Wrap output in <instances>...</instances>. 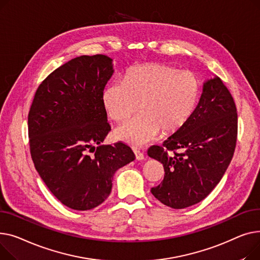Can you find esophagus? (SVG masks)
<instances>
[{
  "label": "esophagus",
  "instance_id": "esophagus-1",
  "mask_svg": "<svg viewBox=\"0 0 260 260\" xmlns=\"http://www.w3.org/2000/svg\"><path fill=\"white\" fill-rule=\"evenodd\" d=\"M133 152H134L135 157H136L137 160H142V159L145 158L144 153H143V152H141L139 149H133Z\"/></svg>",
  "mask_w": 260,
  "mask_h": 260
}]
</instances>
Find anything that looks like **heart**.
<instances>
[{"label":"heart","mask_w":260,"mask_h":260,"mask_svg":"<svg viewBox=\"0 0 260 260\" xmlns=\"http://www.w3.org/2000/svg\"><path fill=\"white\" fill-rule=\"evenodd\" d=\"M201 98L196 73L150 63L130 69L123 81L111 82L103 92V104L116 123H125L139 107L140 115L115 131L118 140L139 146L152 142L159 132L168 136L184 128Z\"/></svg>","instance_id":"b5f03b06"}]
</instances>
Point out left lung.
<instances>
[{
    "label": "left lung",
    "mask_w": 260,
    "mask_h": 260,
    "mask_svg": "<svg viewBox=\"0 0 260 260\" xmlns=\"http://www.w3.org/2000/svg\"><path fill=\"white\" fill-rule=\"evenodd\" d=\"M236 105L219 78L204 85L191 119L148 155L161 162L164 179L151 189L155 198L173 209L193 206L212 192L230 165L237 141Z\"/></svg>",
    "instance_id": "8db88e82"
}]
</instances>
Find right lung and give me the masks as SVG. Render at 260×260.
I'll use <instances>...</instances> for the list:
<instances>
[{
	"label": "right lung",
	"mask_w": 260,
	"mask_h": 260,
	"mask_svg": "<svg viewBox=\"0 0 260 260\" xmlns=\"http://www.w3.org/2000/svg\"><path fill=\"white\" fill-rule=\"evenodd\" d=\"M112 73L106 55L72 58L40 84L28 113L36 169L57 200L73 210L104 203L115 171L135 158L123 142L100 145L111 130L103 91Z\"/></svg>",
	"instance_id": "1"
}]
</instances>
